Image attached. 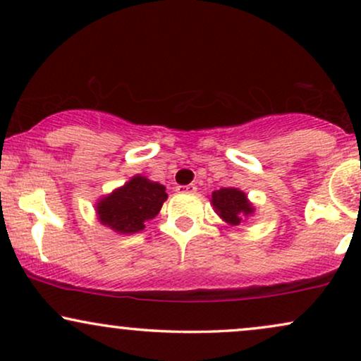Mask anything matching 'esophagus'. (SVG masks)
Masks as SVG:
<instances>
[{
    "mask_svg": "<svg viewBox=\"0 0 361 361\" xmlns=\"http://www.w3.org/2000/svg\"><path fill=\"white\" fill-rule=\"evenodd\" d=\"M176 192L178 193H195L197 192V188H195L193 185H185V186H178Z\"/></svg>",
    "mask_w": 361,
    "mask_h": 361,
    "instance_id": "obj_1",
    "label": "esophagus"
}]
</instances>
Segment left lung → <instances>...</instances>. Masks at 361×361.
<instances>
[{
    "instance_id": "left-lung-1",
    "label": "left lung",
    "mask_w": 361,
    "mask_h": 361,
    "mask_svg": "<svg viewBox=\"0 0 361 361\" xmlns=\"http://www.w3.org/2000/svg\"><path fill=\"white\" fill-rule=\"evenodd\" d=\"M210 202H212L215 214L229 226H241L256 210L247 195L235 186L215 190Z\"/></svg>"
}]
</instances>
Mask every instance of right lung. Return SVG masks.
Returning a JSON list of instances; mask_svg holds the SVG:
<instances>
[{
    "label": "right lung",
    "instance_id": "obj_1",
    "mask_svg": "<svg viewBox=\"0 0 361 361\" xmlns=\"http://www.w3.org/2000/svg\"><path fill=\"white\" fill-rule=\"evenodd\" d=\"M166 198V186L135 175L111 193L98 198L94 210L102 226L127 235L142 231L146 222L159 214Z\"/></svg>",
    "mask_w": 361,
    "mask_h": 361
}]
</instances>
